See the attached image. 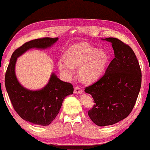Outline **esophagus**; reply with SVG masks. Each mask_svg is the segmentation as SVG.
I'll return each instance as SVG.
<instances>
[{"instance_id":"34e87169","label":"esophagus","mask_w":150,"mask_h":150,"mask_svg":"<svg viewBox=\"0 0 150 150\" xmlns=\"http://www.w3.org/2000/svg\"><path fill=\"white\" fill-rule=\"evenodd\" d=\"M74 93L76 94H81L83 93V90L78 86L75 87V88H74Z\"/></svg>"}]
</instances>
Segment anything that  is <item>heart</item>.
<instances>
[{"mask_svg": "<svg viewBox=\"0 0 150 150\" xmlns=\"http://www.w3.org/2000/svg\"><path fill=\"white\" fill-rule=\"evenodd\" d=\"M109 61L108 53L85 42L75 44L66 51V59L60 58L58 67L66 78H70L73 67H79L78 76L84 83H93L100 78Z\"/></svg>", "mask_w": 150, "mask_h": 150, "instance_id": "obj_1", "label": "heart"}]
</instances>
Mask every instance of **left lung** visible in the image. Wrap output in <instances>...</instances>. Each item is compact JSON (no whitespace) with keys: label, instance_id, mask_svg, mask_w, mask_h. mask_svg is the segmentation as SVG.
Returning a JSON list of instances; mask_svg holds the SVG:
<instances>
[{"label":"left lung","instance_id":"1","mask_svg":"<svg viewBox=\"0 0 150 150\" xmlns=\"http://www.w3.org/2000/svg\"><path fill=\"white\" fill-rule=\"evenodd\" d=\"M103 40L111 42L115 57L105 75L85 88L95 104L88 111L98 126L114 125L128 116L135 105L142 83V72L134 51L115 38Z\"/></svg>","mask_w":150,"mask_h":150}]
</instances>
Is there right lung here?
<instances>
[{"mask_svg":"<svg viewBox=\"0 0 150 150\" xmlns=\"http://www.w3.org/2000/svg\"><path fill=\"white\" fill-rule=\"evenodd\" d=\"M58 38H42L25 42L12 54L5 76L7 93L16 112L24 120L35 125L47 126L54 120L60 112L62 102L73 93L72 84L62 81L52 73L48 83L39 90H30L20 84L16 78L15 67L17 58L31 48L46 49Z\"/></svg>","mask_w":150,"mask_h":150,"instance_id":"add662e5","label":"right lung"}]
</instances>
